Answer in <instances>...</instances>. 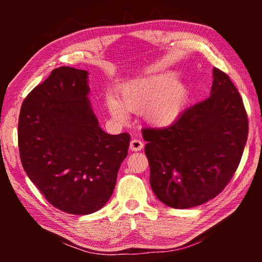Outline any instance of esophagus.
I'll return each mask as SVG.
<instances>
[{
  "instance_id": "obj_1",
  "label": "esophagus",
  "mask_w": 262,
  "mask_h": 262,
  "mask_svg": "<svg viewBox=\"0 0 262 262\" xmlns=\"http://www.w3.org/2000/svg\"><path fill=\"white\" fill-rule=\"evenodd\" d=\"M129 147H130L132 151L137 152V151H141V149L144 147V144H143V142L140 141V140H133V141L130 142Z\"/></svg>"
}]
</instances>
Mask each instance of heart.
Here are the masks:
<instances>
[{
    "mask_svg": "<svg viewBox=\"0 0 262 262\" xmlns=\"http://www.w3.org/2000/svg\"><path fill=\"white\" fill-rule=\"evenodd\" d=\"M190 89L178 81L174 72H160L137 77L120 88L119 100L114 96L107 98V107L113 118L125 121L126 110L138 113L147 124L154 127H168L180 118L186 110Z\"/></svg>",
    "mask_w": 262,
    "mask_h": 262,
    "instance_id": "heart-1",
    "label": "heart"
}]
</instances>
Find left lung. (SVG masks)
<instances>
[{"label": "left lung", "mask_w": 262, "mask_h": 262, "mask_svg": "<svg viewBox=\"0 0 262 262\" xmlns=\"http://www.w3.org/2000/svg\"><path fill=\"white\" fill-rule=\"evenodd\" d=\"M210 97L174 124L144 128L149 183L163 204L190 208L216 197L232 179L248 138V116L230 77L214 68Z\"/></svg>", "instance_id": "1"}]
</instances>
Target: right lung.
I'll return each instance as SVG.
<instances>
[{
	"instance_id": "add662e5",
	"label": "right lung",
	"mask_w": 262,
	"mask_h": 262,
	"mask_svg": "<svg viewBox=\"0 0 262 262\" xmlns=\"http://www.w3.org/2000/svg\"><path fill=\"white\" fill-rule=\"evenodd\" d=\"M88 82V71L53 70L25 99L18 124L26 173L54 207L74 215L107 204L130 141L101 129Z\"/></svg>"
}]
</instances>
